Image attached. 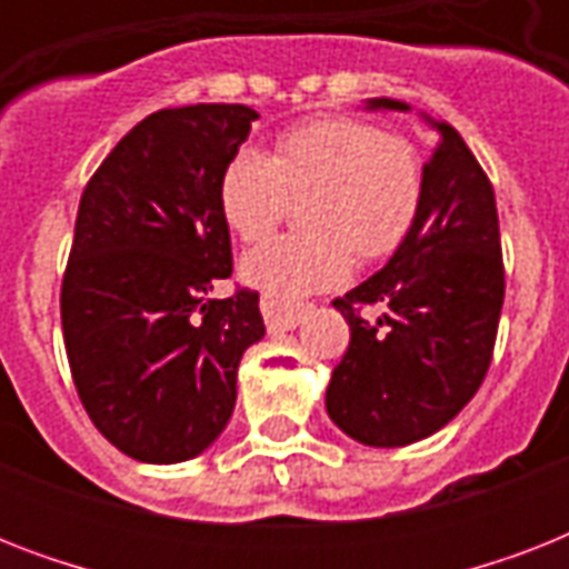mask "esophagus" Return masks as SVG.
<instances>
[{"instance_id": "esophagus-1", "label": "esophagus", "mask_w": 569, "mask_h": 569, "mask_svg": "<svg viewBox=\"0 0 569 569\" xmlns=\"http://www.w3.org/2000/svg\"><path fill=\"white\" fill-rule=\"evenodd\" d=\"M262 319H266L268 333H283V330L298 328L303 316V303H280L271 298H262Z\"/></svg>"}]
</instances>
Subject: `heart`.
I'll list each match as a JSON object with an SVG mask.
<instances>
[{"label":"heart","mask_w":569,"mask_h":569,"mask_svg":"<svg viewBox=\"0 0 569 569\" xmlns=\"http://www.w3.org/2000/svg\"><path fill=\"white\" fill-rule=\"evenodd\" d=\"M425 194L413 141L357 118H319L286 129L274 156L239 150L221 173L218 203L241 241H262L303 200L298 236L250 250L241 277L280 303L339 286L357 257L383 259L410 236Z\"/></svg>","instance_id":"1"}]
</instances>
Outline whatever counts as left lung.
<instances>
[{
    "mask_svg": "<svg viewBox=\"0 0 569 569\" xmlns=\"http://www.w3.org/2000/svg\"><path fill=\"white\" fill-rule=\"evenodd\" d=\"M369 109L407 106L380 97ZM428 123L437 144L413 230L378 274L333 301L351 342L328 383V413L378 449L425 440L467 407L493 360L505 301L493 186L458 129ZM363 306L385 312L369 322Z\"/></svg>",
    "mask_w": 569,
    "mask_h": 569,
    "instance_id": "left-lung-1",
    "label": "left lung"
}]
</instances>
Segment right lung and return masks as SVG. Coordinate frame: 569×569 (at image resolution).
I'll return each instance as SVG.
<instances>
[{
	"instance_id": "right-lung-1",
	"label": "right lung",
	"mask_w": 569,
	"mask_h": 569,
	"mask_svg": "<svg viewBox=\"0 0 569 569\" xmlns=\"http://www.w3.org/2000/svg\"><path fill=\"white\" fill-rule=\"evenodd\" d=\"M257 118L236 102L156 111L79 200L61 283L67 360L97 431L144 463L218 440L241 355L266 337L259 292L212 298L232 274L218 186Z\"/></svg>"
}]
</instances>
